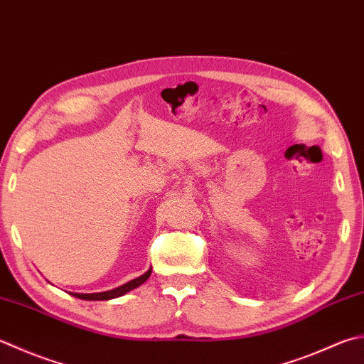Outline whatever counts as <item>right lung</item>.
Returning a JSON list of instances; mask_svg holds the SVG:
<instances>
[{
  "mask_svg": "<svg viewBox=\"0 0 364 364\" xmlns=\"http://www.w3.org/2000/svg\"><path fill=\"white\" fill-rule=\"evenodd\" d=\"M149 276H151V267L148 268L146 273H144L139 277H135V279L126 282V284H123V286H119L117 289H112L107 291H97V294H75V291H69V294L75 298H80V300H87V301H107V300H113V298L123 296L127 294V291L137 289L148 279Z\"/></svg>",
  "mask_w": 364,
  "mask_h": 364,
  "instance_id": "obj_1",
  "label": "right lung"
}]
</instances>
